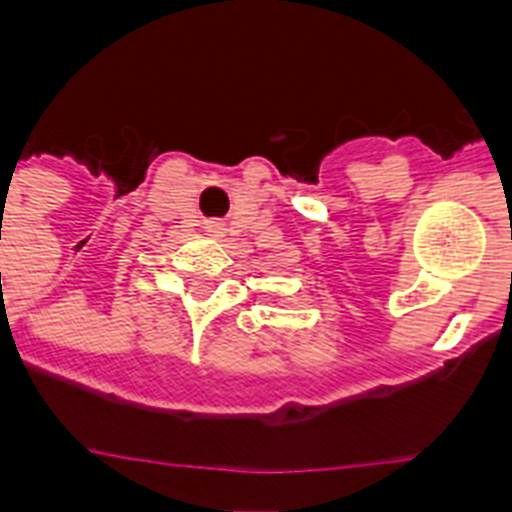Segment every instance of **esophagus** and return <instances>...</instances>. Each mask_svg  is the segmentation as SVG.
I'll return each mask as SVG.
<instances>
[{
	"mask_svg": "<svg viewBox=\"0 0 512 512\" xmlns=\"http://www.w3.org/2000/svg\"><path fill=\"white\" fill-rule=\"evenodd\" d=\"M207 231L212 233V236H220V233L225 231V225L220 223V220H207Z\"/></svg>",
	"mask_w": 512,
	"mask_h": 512,
	"instance_id": "1",
	"label": "esophagus"
}]
</instances>
